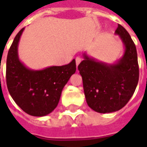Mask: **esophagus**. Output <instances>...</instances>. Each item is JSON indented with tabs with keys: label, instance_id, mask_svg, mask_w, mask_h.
Masks as SVG:
<instances>
[{
	"label": "esophagus",
	"instance_id": "1",
	"mask_svg": "<svg viewBox=\"0 0 147 147\" xmlns=\"http://www.w3.org/2000/svg\"><path fill=\"white\" fill-rule=\"evenodd\" d=\"M81 61H82V59L80 57H77L76 58V66L78 67V65L80 64V62H81Z\"/></svg>",
	"mask_w": 147,
	"mask_h": 147
}]
</instances>
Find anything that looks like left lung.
<instances>
[{"label":"left lung","mask_w":147,"mask_h":147,"mask_svg":"<svg viewBox=\"0 0 147 147\" xmlns=\"http://www.w3.org/2000/svg\"><path fill=\"white\" fill-rule=\"evenodd\" d=\"M115 34L124 47L123 56L109 64L83 53L78 66L83 79L86 103L99 113L120 110L132 97L139 82V64L135 43L128 32L118 25Z\"/></svg>","instance_id":"8db88e82"}]
</instances>
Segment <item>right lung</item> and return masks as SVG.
Instances as JSON below:
<instances>
[{"instance_id":"obj_1","label":"right lung","mask_w":147,"mask_h":147,"mask_svg":"<svg viewBox=\"0 0 147 147\" xmlns=\"http://www.w3.org/2000/svg\"><path fill=\"white\" fill-rule=\"evenodd\" d=\"M24 30L23 28L15 37L8 51L7 86L15 102L25 113L34 117H44L57 106L62 90L76 72V60L65 65L50 66L41 70L27 67L18 54V45Z\"/></svg>"}]
</instances>
